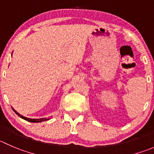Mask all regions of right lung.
<instances>
[{"label": "right lung", "instance_id": "right-lung-1", "mask_svg": "<svg viewBox=\"0 0 154 154\" xmlns=\"http://www.w3.org/2000/svg\"><path fill=\"white\" fill-rule=\"evenodd\" d=\"M13 110H14V112H15V113L17 115H18V116H20V118H22L23 119H24V120L26 121H28V122H45V121H47L48 119H46V118H42V119H28V118H26L24 117V116H21V115L19 114L18 112H17L15 111V110L13 109Z\"/></svg>", "mask_w": 154, "mask_h": 154}]
</instances>
